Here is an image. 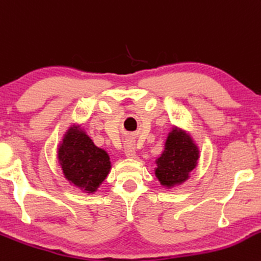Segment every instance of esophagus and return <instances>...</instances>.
I'll use <instances>...</instances> for the list:
<instances>
[{"mask_svg":"<svg viewBox=\"0 0 261 261\" xmlns=\"http://www.w3.org/2000/svg\"><path fill=\"white\" fill-rule=\"evenodd\" d=\"M125 154L127 158H135L136 156V148H135V144L133 142H128L125 144Z\"/></svg>","mask_w":261,"mask_h":261,"instance_id":"34e87169","label":"esophagus"}]
</instances>
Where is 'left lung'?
Returning a JSON list of instances; mask_svg holds the SVG:
<instances>
[{
  "mask_svg": "<svg viewBox=\"0 0 261 261\" xmlns=\"http://www.w3.org/2000/svg\"><path fill=\"white\" fill-rule=\"evenodd\" d=\"M199 150L186 131L174 127L169 133L164 152L155 161V176L163 186L170 188L190 177L197 166Z\"/></svg>",
  "mask_w": 261,
  "mask_h": 261,
  "instance_id": "left-lung-1",
  "label": "left lung"
}]
</instances>
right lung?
Instances as JSON below:
<instances>
[{"mask_svg":"<svg viewBox=\"0 0 261 261\" xmlns=\"http://www.w3.org/2000/svg\"><path fill=\"white\" fill-rule=\"evenodd\" d=\"M58 161L65 178L87 193L96 192L111 170L108 153L95 146L79 125L65 133L59 144Z\"/></svg>","mask_w":261,"mask_h":261,"instance_id":"add662e5","label":"right lung"}]
</instances>
